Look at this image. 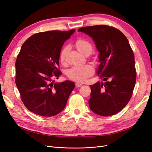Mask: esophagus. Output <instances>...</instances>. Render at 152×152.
I'll use <instances>...</instances> for the list:
<instances>
[{"instance_id": "34e87169", "label": "esophagus", "mask_w": 152, "mask_h": 152, "mask_svg": "<svg viewBox=\"0 0 152 152\" xmlns=\"http://www.w3.org/2000/svg\"><path fill=\"white\" fill-rule=\"evenodd\" d=\"M82 86V84L81 83H79V82H77V83H75V86L77 87H79Z\"/></svg>"}]
</instances>
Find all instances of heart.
I'll return each instance as SVG.
<instances>
[{"mask_svg": "<svg viewBox=\"0 0 152 152\" xmlns=\"http://www.w3.org/2000/svg\"><path fill=\"white\" fill-rule=\"evenodd\" d=\"M75 45L79 51L86 56L91 54L93 50V45L91 42L84 39H79L75 42ZM69 50L68 45L64 46L59 55V61L64 63L66 60V56ZM94 68L91 65H87L81 66H73L68 70L66 75L70 80L79 82H84L87 78L93 75Z\"/></svg>", "mask_w": 152, "mask_h": 152, "instance_id": "obj_1", "label": "heart"}]
</instances>
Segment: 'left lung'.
I'll return each mask as SVG.
<instances>
[{"mask_svg":"<svg viewBox=\"0 0 152 152\" xmlns=\"http://www.w3.org/2000/svg\"><path fill=\"white\" fill-rule=\"evenodd\" d=\"M79 31L89 35L99 52L97 74L105 81L91 85V110L101 116L119 112L129 102L136 80L134 55L126 37L108 25L82 27Z\"/></svg>","mask_w":152,"mask_h":152,"instance_id":"obj_1","label":"left lung"}]
</instances>
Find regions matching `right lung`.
Returning a JSON list of instances; mask_svg holds the SVG:
<instances>
[{
	"mask_svg": "<svg viewBox=\"0 0 152 152\" xmlns=\"http://www.w3.org/2000/svg\"><path fill=\"white\" fill-rule=\"evenodd\" d=\"M75 30L37 33L23 44L16 61L15 82L22 102L29 111L52 117L65 108L75 87L73 82L54 83L61 75L59 55Z\"/></svg>",
	"mask_w": 152,
	"mask_h": 152,
	"instance_id": "obj_1",
	"label": "right lung"
}]
</instances>
